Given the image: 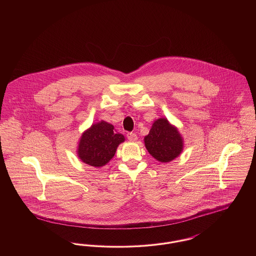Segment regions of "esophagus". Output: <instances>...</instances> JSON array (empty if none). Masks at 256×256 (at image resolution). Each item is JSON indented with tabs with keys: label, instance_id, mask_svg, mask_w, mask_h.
I'll return each instance as SVG.
<instances>
[{
	"label": "esophagus",
	"instance_id": "esophagus-1",
	"mask_svg": "<svg viewBox=\"0 0 256 256\" xmlns=\"http://www.w3.org/2000/svg\"><path fill=\"white\" fill-rule=\"evenodd\" d=\"M126 137L130 141H136L137 140V135L134 134V132H128V134H126Z\"/></svg>",
	"mask_w": 256,
	"mask_h": 256
}]
</instances>
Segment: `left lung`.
<instances>
[{
  "instance_id": "left-lung-1",
  "label": "left lung",
  "mask_w": 256,
  "mask_h": 256,
  "mask_svg": "<svg viewBox=\"0 0 256 256\" xmlns=\"http://www.w3.org/2000/svg\"><path fill=\"white\" fill-rule=\"evenodd\" d=\"M144 141L150 154L162 163L176 158L183 150L182 135L166 118L154 121Z\"/></svg>"
}]
</instances>
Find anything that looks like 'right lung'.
Segmentation results:
<instances>
[{
  "mask_svg": "<svg viewBox=\"0 0 256 256\" xmlns=\"http://www.w3.org/2000/svg\"><path fill=\"white\" fill-rule=\"evenodd\" d=\"M124 141V135L116 132L111 124L100 121L92 124L82 134L78 156L86 164L102 167L114 156L117 148Z\"/></svg>",
  "mask_w": 256,
  "mask_h": 256,
  "instance_id": "1",
  "label": "right lung"
}]
</instances>
